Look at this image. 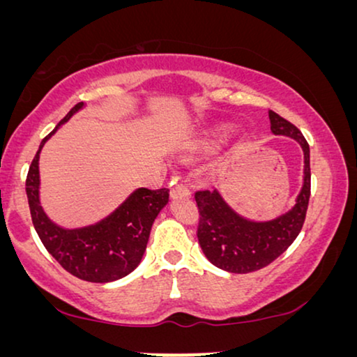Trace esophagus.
<instances>
[{"label":"esophagus","mask_w":357,"mask_h":357,"mask_svg":"<svg viewBox=\"0 0 357 357\" xmlns=\"http://www.w3.org/2000/svg\"><path fill=\"white\" fill-rule=\"evenodd\" d=\"M170 193H172L174 198H188L192 195L190 188L185 183H175L172 190H170Z\"/></svg>","instance_id":"1"}]
</instances>
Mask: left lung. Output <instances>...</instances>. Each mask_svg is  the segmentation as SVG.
Returning a JSON list of instances; mask_svg holds the SVG:
<instances>
[{"mask_svg":"<svg viewBox=\"0 0 357 357\" xmlns=\"http://www.w3.org/2000/svg\"><path fill=\"white\" fill-rule=\"evenodd\" d=\"M271 131L291 136L304 149V185L289 213L266 222L247 221L232 211L216 190L195 192L199 219L198 242L214 266L229 273H252L276 260L299 236L310 198V149L296 125L270 110Z\"/></svg>","mask_w":357,"mask_h":357,"instance_id":"1","label":"left lung"}]
</instances>
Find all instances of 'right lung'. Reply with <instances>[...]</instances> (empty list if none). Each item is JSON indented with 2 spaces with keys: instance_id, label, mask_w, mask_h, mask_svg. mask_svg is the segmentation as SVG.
I'll list each match as a JSON object with an SVG mask.
<instances>
[{
  "instance_id": "obj_1",
  "label": "right lung",
  "mask_w": 357,
  "mask_h": 357,
  "mask_svg": "<svg viewBox=\"0 0 357 357\" xmlns=\"http://www.w3.org/2000/svg\"><path fill=\"white\" fill-rule=\"evenodd\" d=\"M82 107L76 104L42 139L26 178L32 224L48 253L73 276L89 282L120 280L139 265L154 219L169 202V188H138L110 216L94 226L63 229L45 216L38 202V158L45 141Z\"/></svg>"
}]
</instances>
